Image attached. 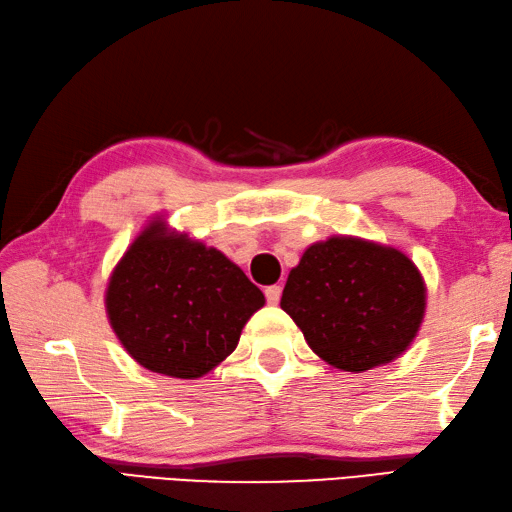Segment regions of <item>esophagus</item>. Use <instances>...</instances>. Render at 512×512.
Segmentation results:
<instances>
[{
	"mask_svg": "<svg viewBox=\"0 0 512 512\" xmlns=\"http://www.w3.org/2000/svg\"><path fill=\"white\" fill-rule=\"evenodd\" d=\"M281 292H283L281 285H269V287L265 289L267 303H269V305H276L278 301H281Z\"/></svg>",
	"mask_w": 512,
	"mask_h": 512,
	"instance_id": "esophagus-1",
	"label": "esophagus"
}]
</instances>
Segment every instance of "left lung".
<instances>
[{
	"mask_svg": "<svg viewBox=\"0 0 512 512\" xmlns=\"http://www.w3.org/2000/svg\"><path fill=\"white\" fill-rule=\"evenodd\" d=\"M281 307L323 361L365 372L408 350L426 312V285L399 249L339 236L305 249Z\"/></svg>",
	"mask_w": 512,
	"mask_h": 512,
	"instance_id": "left-lung-1",
	"label": "left lung"
}]
</instances>
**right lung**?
<instances>
[{
    "label": "right lung",
    "instance_id": "obj_1",
    "mask_svg": "<svg viewBox=\"0 0 512 512\" xmlns=\"http://www.w3.org/2000/svg\"><path fill=\"white\" fill-rule=\"evenodd\" d=\"M265 305L260 289L214 247L153 223L133 240L106 289L113 332L144 368L198 379L236 350Z\"/></svg>",
    "mask_w": 512,
    "mask_h": 512
}]
</instances>
